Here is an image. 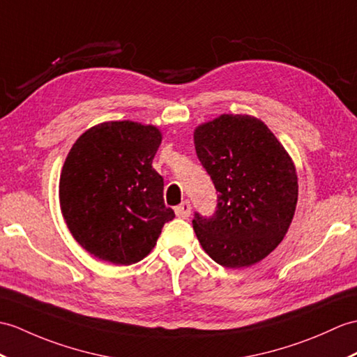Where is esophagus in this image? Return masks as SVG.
<instances>
[{
    "instance_id": "esophagus-1",
    "label": "esophagus",
    "mask_w": 357,
    "mask_h": 357,
    "mask_svg": "<svg viewBox=\"0 0 357 357\" xmlns=\"http://www.w3.org/2000/svg\"><path fill=\"white\" fill-rule=\"evenodd\" d=\"M175 213H176L178 218L187 219L190 216V213H192V205H190L188 201H184L181 205L175 206Z\"/></svg>"
}]
</instances>
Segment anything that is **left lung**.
I'll list each match as a JSON object with an SVG mask.
<instances>
[{"mask_svg":"<svg viewBox=\"0 0 357 357\" xmlns=\"http://www.w3.org/2000/svg\"><path fill=\"white\" fill-rule=\"evenodd\" d=\"M199 161L219 192L218 210L193 228L204 251L220 266L250 268L281 243L296 201L295 164L260 119L222 114L193 134Z\"/></svg>","mask_w":357,"mask_h":357,"instance_id":"obj_1","label":"left lung"}]
</instances>
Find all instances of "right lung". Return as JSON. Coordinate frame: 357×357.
Returning a JSON list of instances; mask_svg holds the SVG:
<instances>
[{
	"label": "right lung",
	"instance_id": "obj_1",
	"mask_svg": "<svg viewBox=\"0 0 357 357\" xmlns=\"http://www.w3.org/2000/svg\"><path fill=\"white\" fill-rule=\"evenodd\" d=\"M162 141L153 124L105 121L89 128L70 149L59 181L61 211L76 242L98 260H143L165 222L164 181L152 167Z\"/></svg>",
	"mask_w": 357,
	"mask_h": 357
}]
</instances>
